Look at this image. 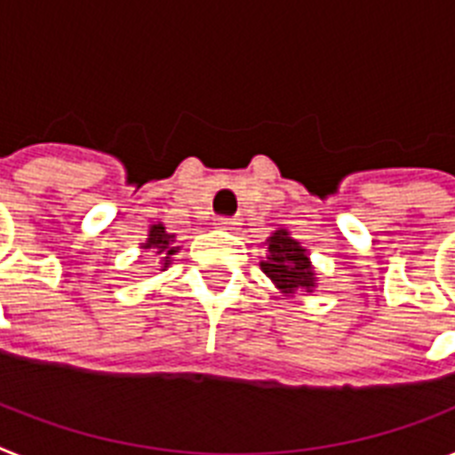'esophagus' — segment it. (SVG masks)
Listing matches in <instances>:
<instances>
[{"instance_id":"1","label":"esophagus","mask_w":455,"mask_h":455,"mask_svg":"<svg viewBox=\"0 0 455 455\" xmlns=\"http://www.w3.org/2000/svg\"><path fill=\"white\" fill-rule=\"evenodd\" d=\"M215 227L217 228H224V231H235V227H238V221H235L234 217H217Z\"/></svg>"}]
</instances>
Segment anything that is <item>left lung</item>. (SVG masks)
I'll return each instance as SVG.
<instances>
[{
  "mask_svg": "<svg viewBox=\"0 0 455 455\" xmlns=\"http://www.w3.org/2000/svg\"><path fill=\"white\" fill-rule=\"evenodd\" d=\"M261 271L283 294H294L299 290L311 291L317 285L306 247L291 238L287 228H280L266 240V259L261 261Z\"/></svg>",
  "mask_w": 455,
  "mask_h": 455,
  "instance_id": "1",
  "label": "left lung"
}]
</instances>
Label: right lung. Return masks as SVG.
I'll return each mask as SVG.
<instances>
[{
  "label": "right lung",
  "mask_w": 455,
  "mask_h": 455,
  "mask_svg": "<svg viewBox=\"0 0 455 455\" xmlns=\"http://www.w3.org/2000/svg\"><path fill=\"white\" fill-rule=\"evenodd\" d=\"M142 250H151L154 254H158V259L164 264L161 271H165L170 266V261H172V254H175L180 247H175V235L168 234L164 224H151L149 235H147V240L142 243Z\"/></svg>",
  "instance_id": "right-lung-1"
}]
</instances>
